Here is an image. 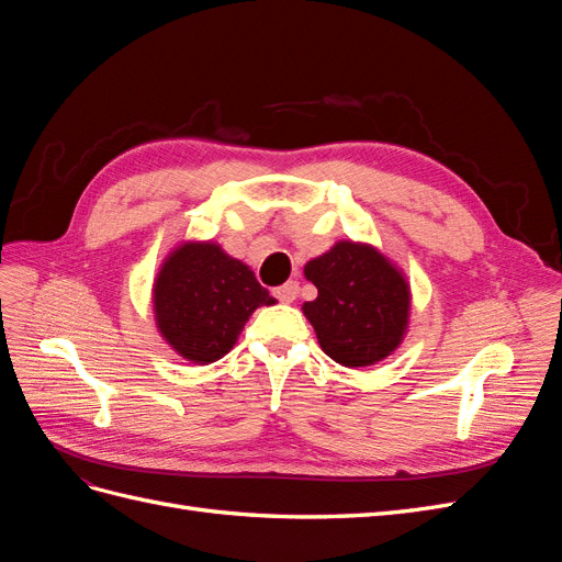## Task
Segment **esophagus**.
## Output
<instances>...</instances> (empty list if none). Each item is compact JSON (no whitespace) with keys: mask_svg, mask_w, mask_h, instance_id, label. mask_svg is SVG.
<instances>
[{"mask_svg":"<svg viewBox=\"0 0 562 562\" xmlns=\"http://www.w3.org/2000/svg\"><path fill=\"white\" fill-rule=\"evenodd\" d=\"M297 293H300V283L297 281H285L283 285L274 288V297L279 302H293L297 297Z\"/></svg>","mask_w":562,"mask_h":562,"instance_id":"34e87169","label":"esophagus"}]
</instances>
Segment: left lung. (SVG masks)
Here are the masks:
<instances>
[{
    "mask_svg": "<svg viewBox=\"0 0 562 562\" xmlns=\"http://www.w3.org/2000/svg\"><path fill=\"white\" fill-rule=\"evenodd\" d=\"M304 277L316 285L318 295L304 302L302 312L333 361L363 368L386 359L401 345L411 288L382 252L339 241L307 262Z\"/></svg>",
    "mask_w": 562,
    "mask_h": 562,
    "instance_id": "obj_1",
    "label": "left lung"
}]
</instances>
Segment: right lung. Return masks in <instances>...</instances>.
Segmentation results:
<instances>
[{
  "label": "right lung",
  "instance_id": "add662e5",
  "mask_svg": "<svg viewBox=\"0 0 562 562\" xmlns=\"http://www.w3.org/2000/svg\"><path fill=\"white\" fill-rule=\"evenodd\" d=\"M250 267L215 244H184L155 283L157 326L166 342L192 363H213L234 347L248 316L274 304Z\"/></svg>",
  "mask_w": 562,
  "mask_h": 562
}]
</instances>
